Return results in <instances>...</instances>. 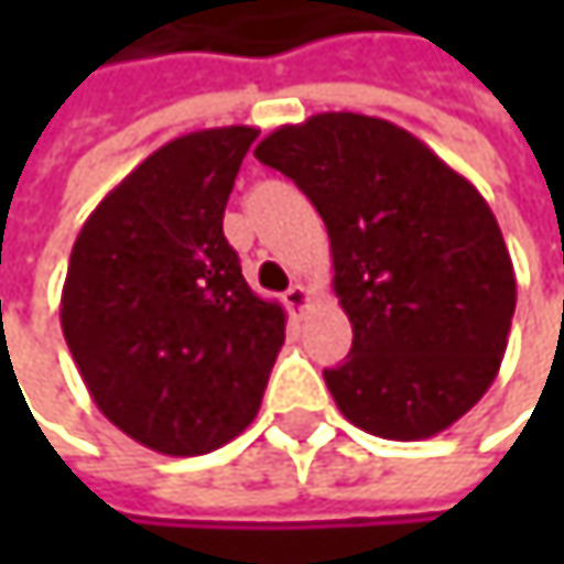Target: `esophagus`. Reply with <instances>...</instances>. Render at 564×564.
Instances as JSON below:
<instances>
[{"label":"esophagus","instance_id":"34e87169","mask_svg":"<svg viewBox=\"0 0 564 564\" xmlns=\"http://www.w3.org/2000/svg\"><path fill=\"white\" fill-rule=\"evenodd\" d=\"M283 303H286V310H290L293 316H303L306 306H310V290H306L303 283H293V286L283 293Z\"/></svg>","mask_w":564,"mask_h":564}]
</instances>
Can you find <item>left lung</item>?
Listing matches in <instances>:
<instances>
[{"instance_id": "left-lung-1", "label": "left lung", "mask_w": 564, "mask_h": 564, "mask_svg": "<svg viewBox=\"0 0 564 564\" xmlns=\"http://www.w3.org/2000/svg\"><path fill=\"white\" fill-rule=\"evenodd\" d=\"M254 156L316 205L352 352L326 369L339 411L386 441H424L494 386L516 274L487 198L417 137L366 113H316Z\"/></svg>"}]
</instances>
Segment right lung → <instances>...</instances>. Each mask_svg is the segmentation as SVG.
I'll use <instances>...</instances> for the list:
<instances>
[{
  "label": "right lung",
  "mask_w": 564,
  "mask_h": 564,
  "mask_svg": "<svg viewBox=\"0 0 564 564\" xmlns=\"http://www.w3.org/2000/svg\"><path fill=\"white\" fill-rule=\"evenodd\" d=\"M254 127L160 147L84 221L61 329L110 424L170 457L208 454L258 414L286 313L261 300L221 231Z\"/></svg>",
  "instance_id": "obj_1"
}]
</instances>
